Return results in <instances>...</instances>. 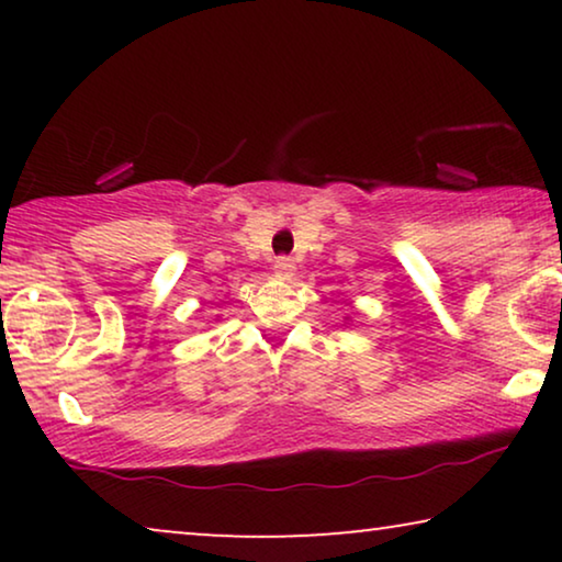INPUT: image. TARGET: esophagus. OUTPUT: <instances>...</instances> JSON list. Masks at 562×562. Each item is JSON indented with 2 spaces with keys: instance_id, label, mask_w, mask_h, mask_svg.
<instances>
[{
  "instance_id": "1",
  "label": "esophagus",
  "mask_w": 562,
  "mask_h": 562,
  "mask_svg": "<svg viewBox=\"0 0 562 562\" xmlns=\"http://www.w3.org/2000/svg\"><path fill=\"white\" fill-rule=\"evenodd\" d=\"M273 271H276V276H279V279H291V276H294V271H296V266H294V260H291V258L281 256V258H276Z\"/></svg>"
}]
</instances>
